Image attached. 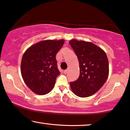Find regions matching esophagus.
<instances>
[{
  "label": "esophagus",
  "instance_id": "1",
  "mask_svg": "<svg viewBox=\"0 0 130 130\" xmlns=\"http://www.w3.org/2000/svg\"><path fill=\"white\" fill-rule=\"evenodd\" d=\"M63 72H64V74H67V72H68V70H64Z\"/></svg>",
  "mask_w": 130,
  "mask_h": 130
}]
</instances>
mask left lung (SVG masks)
<instances>
[{
	"label": "left lung",
	"instance_id": "8db88e82",
	"mask_svg": "<svg viewBox=\"0 0 130 130\" xmlns=\"http://www.w3.org/2000/svg\"><path fill=\"white\" fill-rule=\"evenodd\" d=\"M70 44L79 62V76L70 83L72 92L80 98L92 96L106 82L109 75V62L106 53L91 42L72 39Z\"/></svg>",
	"mask_w": 130,
	"mask_h": 130
}]
</instances>
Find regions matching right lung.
<instances>
[{"mask_svg": "<svg viewBox=\"0 0 130 130\" xmlns=\"http://www.w3.org/2000/svg\"><path fill=\"white\" fill-rule=\"evenodd\" d=\"M64 42L63 39L40 41L24 52L21 72L26 85L33 93L44 95L53 89L60 74L56 55Z\"/></svg>", "mask_w": 130, "mask_h": 130, "instance_id": "obj_1", "label": "right lung"}]
</instances>
